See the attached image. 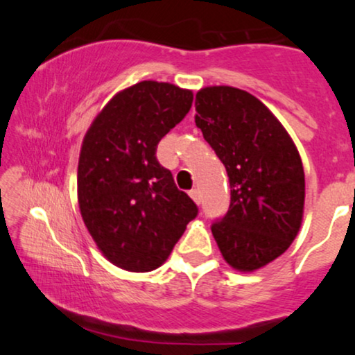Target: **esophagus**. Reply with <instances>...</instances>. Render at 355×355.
<instances>
[{"label":"esophagus","instance_id":"34e87169","mask_svg":"<svg viewBox=\"0 0 355 355\" xmlns=\"http://www.w3.org/2000/svg\"><path fill=\"white\" fill-rule=\"evenodd\" d=\"M189 196H191V198H192L193 202L197 203V205H198V203H200V200H202V198H200V192H198L197 189H192V191L189 192Z\"/></svg>","mask_w":355,"mask_h":355}]
</instances>
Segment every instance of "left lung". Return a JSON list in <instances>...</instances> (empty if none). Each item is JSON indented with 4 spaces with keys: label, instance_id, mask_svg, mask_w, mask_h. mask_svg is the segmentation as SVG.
<instances>
[{
    "label": "left lung",
    "instance_id": "left-lung-1",
    "mask_svg": "<svg viewBox=\"0 0 355 355\" xmlns=\"http://www.w3.org/2000/svg\"><path fill=\"white\" fill-rule=\"evenodd\" d=\"M196 124L225 164L230 210L211 232L237 271L263 268L288 250L304 218L299 150L278 118L249 92L211 85L196 95Z\"/></svg>",
    "mask_w": 355,
    "mask_h": 355
}]
</instances>
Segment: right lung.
<instances>
[{
    "instance_id": "1",
    "label": "right lung",
    "mask_w": 355,
    "mask_h": 355,
    "mask_svg": "<svg viewBox=\"0 0 355 355\" xmlns=\"http://www.w3.org/2000/svg\"><path fill=\"white\" fill-rule=\"evenodd\" d=\"M192 100V90L142 80L118 92L82 140V220L101 254L125 271L162 266L198 213L155 157L158 142L181 123Z\"/></svg>"
}]
</instances>
